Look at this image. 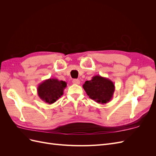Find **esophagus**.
Here are the masks:
<instances>
[{
	"label": "esophagus",
	"mask_w": 156,
	"mask_h": 156,
	"mask_svg": "<svg viewBox=\"0 0 156 156\" xmlns=\"http://www.w3.org/2000/svg\"><path fill=\"white\" fill-rule=\"evenodd\" d=\"M73 83L75 84H80V81L79 79H73Z\"/></svg>",
	"instance_id": "esophagus-1"
}]
</instances>
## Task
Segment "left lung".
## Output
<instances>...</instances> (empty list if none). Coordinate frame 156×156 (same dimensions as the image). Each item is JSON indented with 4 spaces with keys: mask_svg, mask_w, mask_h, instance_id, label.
<instances>
[{
    "mask_svg": "<svg viewBox=\"0 0 156 156\" xmlns=\"http://www.w3.org/2000/svg\"><path fill=\"white\" fill-rule=\"evenodd\" d=\"M83 88L90 98L100 104L109 102L115 90L114 83L100 75H95L90 81H85Z\"/></svg>",
    "mask_w": 156,
    "mask_h": 156,
    "instance_id": "left-lung-1",
    "label": "left lung"
}]
</instances>
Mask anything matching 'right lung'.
I'll list each match as a JSON object with an SVG mask.
<instances>
[{"instance_id":"right-lung-1","label":"right lung","mask_w":156,"mask_h":156,"mask_svg":"<svg viewBox=\"0 0 156 156\" xmlns=\"http://www.w3.org/2000/svg\"><path fill=\"white\" fill-rule=\"evenodd\" d=\"M67 83L57 79H48L41 83L37 88V95L42 101L53 104L63 95Z\"/></svg>"}]
</instances>
